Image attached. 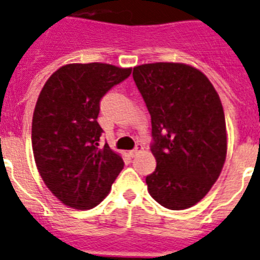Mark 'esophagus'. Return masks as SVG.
Wrapping results in <instances>:
<instances>
[{"label": "esophagus", "instance_id": "esophagus-1", "mask_svg": "<svg viewBox=\"0 0 260 260\" xmlns=\"http://www.w3.org/2000/svg\"><path fill=\"white\" fill-rule=\"evenodd\" d=\"M142 150H143V146L142 145H137V147H135L134 150H132V151H130V155L132 156H137L138 155L139 153H142Z\"/></svg>", "mask_w": 260, "mask_h": 260}]
</instances>
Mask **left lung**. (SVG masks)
Returning <instances> with one entry per match:
<instances>
[{
	"mask_svg": "<svg viewBox=\"0 0 260 260\" xmlns=\"http://www.w3.org/2000/svg\"><path fill=\"white\" fill-rule=\"evenodd\" d=\"M135 85L151 115L156 169L146 177L160 206L197 205L219 178L227 154L220 98L201 70L178 62L135 66Z\"/></svg>",
	"mask_w": 260,
	"mask_h": 260,
	"instance_id": "8db88e82",
	"label": "left lung"
}]
</instances>
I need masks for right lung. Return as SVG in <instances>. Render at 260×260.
I'll return each mask as SVG.
<instances>
[{
	"label": "right lung",
	"mask_w": 260,
	"mask_h": 260,
	"mask_svg": "<svg viewBox=\"0 0 260 260\" xmlns=\"http://www.w3.org/2000/svg\"><path fill=\"white\" fill-rule=\"evenodd\" d=\"M132 74L109 63H69L49 77L38 95L31 146L38 173L63 205L90 210L110 192L123 159L100 146V101Z\"/></svg>",
	"instance_id": "right-lung-1"
}]
</instances>
